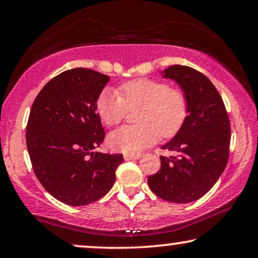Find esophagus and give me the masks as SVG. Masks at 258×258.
<instances>
[{
  "label": "esophagus",
  "mask_w": 258,
  "mask_h": 258,
  "mask_svg": "<svg viewBox=\"0 0 258 258\" xmlns=\"http://www.w3.org/2000/svg\"><path fill=\"white\" fill-rule=\"evenodd\" d=\"M140 157H141L140 154H124V160H125V161L139 160Z\"/></svg>",
  "instance_id": "esophagus-1"
}]
</instances>
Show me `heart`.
<instances>
[{"label": "heart", "mask_w": 258, "mask_h": 258, "mask_svg": "<svg viewBox=\"0 0 258 258\" xmlns=\"http://www.w3.org/2000/svg\"><path fill=\"white\" fill-rule=\"evenodd\" d=\"M96 111L107 125H116L129 110L140 109L139 124L116 129L108 142L114 150L137 153L157 142L162 135L170 139L179 132L188 115V101L183 91L151 79H136L121 84L118 93L104 89L96 98Z\"/></svg>", "instance_id": "1"}]
</instances>
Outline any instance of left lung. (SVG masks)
<instances>
[{"label":"left lung","instance_id":"obj_1","mask_svg":"<svg viewBox=\"0 0 258 258\" xmlns=\"http://www.w3.org/2000/svg\"><path fill=\"white\" fill-rule=\"evenodd\" d=\"M164 79L174 80L188 101V115L179 132L162 149L161 169L148 177L151 191L172 203H189L213 188L227 167L230 122L223 100L211 81L186 66H170Z\"/></svg>","mask_w":258,"mask_h":258}]
</instances>
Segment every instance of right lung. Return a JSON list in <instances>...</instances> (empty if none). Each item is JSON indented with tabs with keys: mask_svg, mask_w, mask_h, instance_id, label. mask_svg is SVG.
Returning <instances> with one entry per match:
<instances>
[{
	"mask_svg": "<svg viewBox=\"0 0 258 258\" xmlns=\"http://www.w3.org/2000/svg\"><path fill=\"white\" fill-rule=\"evenodd\" d=\"M110 77L86 68L66 70L35 98L27 124V148L43 188L68 206H87L114 185L122 154L94 151L105 133L96 98Z\"/></svg>",
	"mask_w": 258,
	"mask_h": 258,
	"instance_id": "1",
	"label": "right lung"
}]
</instances>
